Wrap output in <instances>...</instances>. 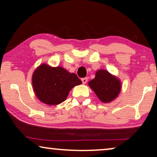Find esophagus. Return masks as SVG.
Segmentation results:
<instances>
[{
    "mask_svg": "<svg viewBox=\"0 0 157 157\" xmlns=\"http://www.w3.org/2000/svg\"><path fill=\"white\" fill-rule=\"evenodd\" d=\"M81 81H82V83H83V84H85V83H87L88 78H87V77H85V78H83L82 79H81Z\"/></svg>",
    "mask_w": 157,
    "mask_h": 157,
    "instance_id": "esophagus-1",
    "label": "esophagus"
}]
</instances>
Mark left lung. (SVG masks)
<instances>
[{"mask_svg":"<svg viewBox=\"0 0 157 157\" xmlns=\"http://www.w3.org/2000/svg\"><path fill=\"white\" fill-rule=\"evenodd\" d=\"M89 85L98 98L104 103L113 101L121 91L120 81L106 70L98 71L96 77L89 81Z\"/></svg>","mask_w":157,"mask_h":157,"instance_id":"left-lung-1","label":"left lung"}]
</instances>
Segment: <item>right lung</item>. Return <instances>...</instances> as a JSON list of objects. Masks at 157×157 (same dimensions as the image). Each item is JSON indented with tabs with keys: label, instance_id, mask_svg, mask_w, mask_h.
Returning <instances> with one entry per match:
<instances>
[{
	"label": "right lung",
	"instance_id": "1",
	"mask_svg": "<svg viewBox=\"0 0 157 157\" xmlns=\"http://www.w3.org/2000/svg\"><path fill=\"white\" fill-rule=\"evenodd\" d=\"M32 83L38 99L44 104L57 105L64 101L70 90L81 84V81L63 68L42 64L34 71Z\"/></svg>",
	"mask_w": 157,
	"mask_h": 157
}]
</instances>
